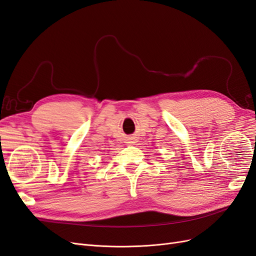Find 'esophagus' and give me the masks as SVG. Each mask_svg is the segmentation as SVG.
<instances>
[{
    "label": "esophagus",
    "instance_id": "1",
    "mask_svg": "<svg viewBox=\"0 0 256 256\" xmlns=\"http://www.w3.org/2000/svg\"><path fill=\"white\" fill-rule=\"evenodd\" d=\"M135 142V138L134 137H130V144H134Z\"/></svg>",
    "mask_w": 256,
    "mask_h": 256
}]
</instances>
